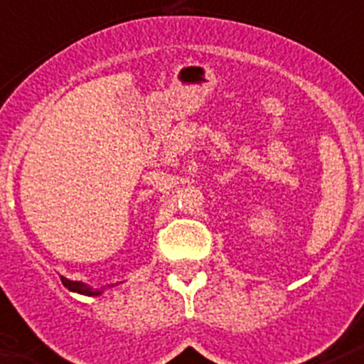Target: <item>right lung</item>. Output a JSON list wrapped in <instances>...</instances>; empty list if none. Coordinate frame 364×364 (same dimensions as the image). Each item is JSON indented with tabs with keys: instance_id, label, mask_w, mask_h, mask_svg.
<instances>
[{
	"instance_id": "obj_1",
	"label": "right lung",
	"mask_w": 364,
	"mask_h": 364,
	"mask_svg": "<svg viewBox=\"0 0 364 364\" xmlns=\"http://www.w3.org/2000/svg\"><path fill=\"white\" fill-rule=\"evenodd\" d=\"M60 281H63V285L66 287L68 291L79 292V294H87V296L100 294V291H92L90 287H87L85 283H81V281H70V279H66V277H63V276H60Z\"/></svg>"
}]
</instances>
